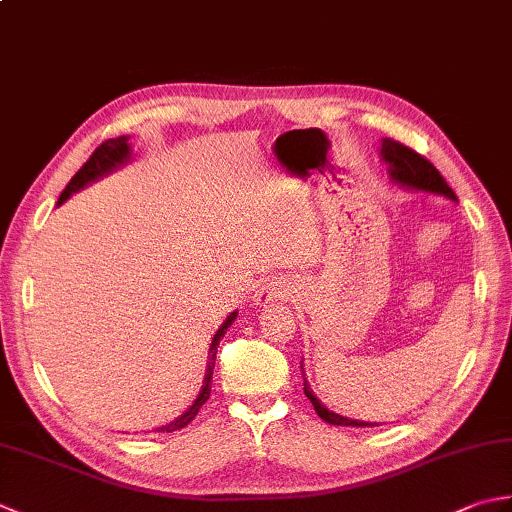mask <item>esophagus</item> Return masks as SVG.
<instances>
[{"label": "esophagus", "mask_w": 512, "mask_h": 512, "mask_svg": "<svg viewBox=\"0 0 512 512\" xmlns=\"http://www.w3.org/2000/svg\"><path fill=\"white\" fill-rule=\"evenodd\" d=\"M290 295V286L286 279H268L264 281L262 286L257 288L255 292V301L257 303H270V301H279V299H286Z\"/></svg>", "instance_id": "esophagus-1"}]
</instances>
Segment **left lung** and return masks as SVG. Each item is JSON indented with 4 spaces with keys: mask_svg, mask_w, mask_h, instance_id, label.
<instances>
[{
    "mask_svg": "<svg viewBox=\"0 0 512 512\" xmlns=\"http://www.w3.org/2000/svg\"><path fill=\"white\" fill-rule=\"evenodd\" d=\"M380 156H383V160L389 165L391 180L398 182L400 187L436 193V195H442V198L458 202V195L453 193L447 180L440 176V171L433 167L427 158L420 156L418 151L405 147L402 143H398V140L383 138V145H380ZM303 394L310 398L314 411L319 413V418L334 424V427H376V422L345 418V416H339V413L330 411L325 405H321V400L310 391L306 378H303Z\"/></svg>",
    "mask_w": 512,
    "mask_h": 512,
    "instance_id": "1",
    "label": "left lung"
}]
</instances>
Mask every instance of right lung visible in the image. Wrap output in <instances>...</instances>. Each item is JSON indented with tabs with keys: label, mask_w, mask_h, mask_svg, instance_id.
I'll return each mask as SVG.
<instances>
[{
	"label": "right lung",
	"mask_w": 512,
	"mask_h": 512,
	"mask_svg": "<svg viewBox=\"0 0 512 512\" xmlns=\"http://www.w3.org/2000/svg\"><path fill=\"white\" fill-rule=\"evenodd\" d=\"M127 136H118V138H110V140H105L103 145H99L94 149V154L90 156V160L85 162V165L74 173V178L68 182V187L63 189V193H61V198H59V204H63L65 200L70 198V195L74 193V191H79V189H83L85 184H90L92 180H96V178H101V176H105V173H110L112 169H116L118 165H123V162L129 158V145H127ZM235 317H237V312H231V317H228L220 328H217V332H215V336H213V341H211V350H209V365H206V376H204V385H202V389H200V394H198V398L193 400V405L182 413L180 418H176L173 422H169V424H165V427H158L156 431H162V433H171V431H178V429H182V427H187V424L198 416V411H200V407L204 405L206 400H209V396H211V380H213V367H215V354H217V345H220V339L222 336L226 334V330L231 328L233 325V321H235Z\"/></svg>",
	"instance_id": "right-lung-1"
}]
</instances>
